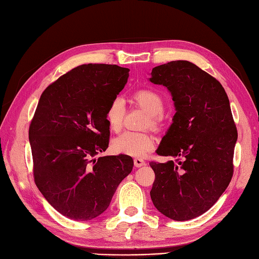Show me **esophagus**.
Masks as SVG:
<instances>
[{"instance_id":"obj_1","label":"esophagus","mask_w":259,"mask_h":259,"mask_svg":"<svg viewBox=\"0 0 259 259\" xmlns=\"http://www.w3.org/2000/svg\"><path fill=\"white\" fill-rule=\"evenodd\" d=\"M134 164H135L136 167H142V166L146 165V162L144 160H142V159H135L134 160Z\"/></svg>"}]
</instances>
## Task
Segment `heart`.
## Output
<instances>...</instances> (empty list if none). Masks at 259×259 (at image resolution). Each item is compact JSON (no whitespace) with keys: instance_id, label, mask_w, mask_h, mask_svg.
Returning <instances> with one entry per match:
<instances>
[{"instance_id":"obj_1","label":"heart","mask_w":259,"mask_h":259,"mask_svg":"<svg viewBox=\"0 0 259 259\" xmlns=\"http://www.w3.org/2000/svg\"><path fill=\"white\" fill-rule=\"evenodd\" d=\"M134 100L149 114L148 125L158 128L161 124V114L164 111V101L158 93L151 90H140L135 93ZM124 101L114 98L106 110V121L109 128L119 132L123 125ZM156 140L149 133L124 132L112 140V150L117 154H125L134 158H143L155 147Z\"/></svg>"}]
</instances>
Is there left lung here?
<instances>
[{
	"instance_id": "obj_1",
	"label": "left lung",
	"mask_w": 259,
	"mask_h": 259,
	"mask_svg": "<svg viewBox=\"0 0 259 259\" xmlns=\"http://www.w3.org/2000/svg\"><path fill=\"white\" fill-rule=\"evenodd\" d=\"M149 80L167 88L176 110L156 153L177 158L150 163L151 200L166 217L189 221L215 204L233 175L238 132L229 99L215 77L187 60L154 67Z\"/></svg>"
}]
</instances>
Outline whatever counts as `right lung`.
I'll use <instances>...</instances> for the list:
<instances>
[{
	"mask_svg": "<svg viewBox=\"0 0 259 259\" xmlns=\"http://www.w3.org/2000/svg\"><path fill=\"white\" fill-rule=\"evenodd\" d=\"M130 69L81 65L42 93L29 127L33 176L38 190L61 215L91 221L110 204L134 166L128 155L107 150L106 110L124 89Z\"/></svg>",
	"mask_w": 259,
	"mask_h": 259,
	"instance_id": "1",
	"label": "right lung"
}]
</instances>
